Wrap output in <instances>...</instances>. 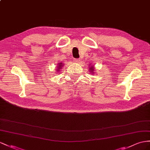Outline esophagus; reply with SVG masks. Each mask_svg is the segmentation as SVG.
<instances>
[{
    "instance_id": "obj_1",
    "label": "esophagus",
    "mask_w": 150,
    "mask_h": 150,
    "mask_svg": "<svg viewBox=\"0 0 150 150\" xmlns=\"http://www.w3.org/2000/svg\"><path fill=\"white\" fill-rule=\"evenodd\" d=\"M74 61L75 63H79L80 61V60L79 59H78V58H75Z\"/></svg>"
}]
</instances>
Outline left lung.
<instances>
[{
  "mask_svg": "<svg viewBox=\"0 0 150 150\" xmlns=\"http://www.w3.org/2000/svg\"><path fill=\"white\" fill-rule=\"evenodd\" d=\"M93 69H94V68H93V67H92V68H90L89 70H91V71H93Z\"/></svg>",
  "mask_w": 150,
  "mask_h": 150,
  "instance_id": "left-lung-1",
  "label": "left lung"
}]
</instances>
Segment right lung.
Here are the masks:
<instances>
[{
  "instance_id": "right-lung-1",
  "label": "right lung",
  "mask_w": 150,
  "mask_h": 150,
  "mask_svg": "<svg viewBox=\"0 0 150 150\" xmlns=\"http://www.w3.org/2000/svg\"><path fill=\"white\" fill-rule=\"evenodd\" d=\"M61 64H62V63H60V64H59V67H58L59 68H57V71H59V69H61V67L63 66V65H61Z\"/></svg>"
}]
</instances>
